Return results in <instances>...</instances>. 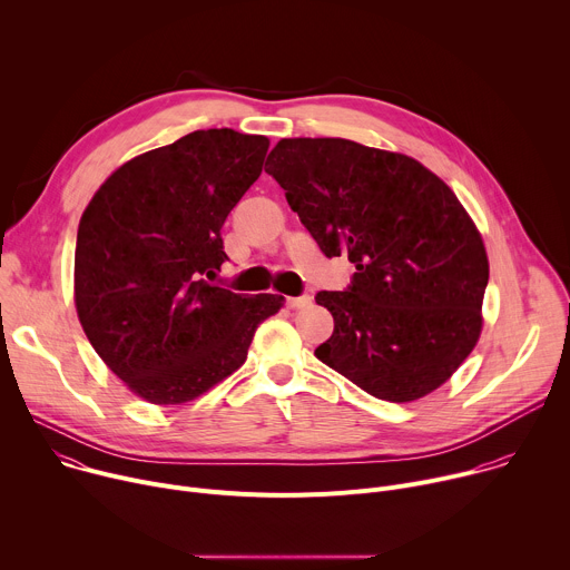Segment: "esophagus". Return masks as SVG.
<instances>
[{"instance_id": "esophagus-1", "label": "esophagus", "mask_w": 570, "mask_h": 570, "mask_svg": "<svg viewBox=\"0 0 570 570\" xmlns=\"http://www.w3.org/2000/svg\"><path fill=\"white\" fill-rule=\"evenodd\" d=\"M286 304L291 308H304L311 304V295H297V297H286Z\"/></svg>"}]
</instances>
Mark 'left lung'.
Masks as SVG:
<instances>
[{
    "instance_id": "left-lung-1",
    "label": "left lung",
    "mask_w": 570,
    "mask_h": 570,
    "mask_svg": "<svg viewBox=\"0 0 570 570\" xmlns=\"http://www.w3.org/2000/svg\"><path fill=\"white\" fill-rule=\"evenodd\" d=\"M266 174L324 257L356 266L345 291L315 295L334 315L315 356L383 401L440 387L480 336L490 279L455 194L413 157L336 137L279 139Z\"/></svg>"
}]
</instances>
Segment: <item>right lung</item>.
Masks as SVG:
<instances>
[{
  "instance_id": "obj_1",
  "label": "right lung",
  "mask_w": 570,
  "mask_h": 570,
  "mask_svg": "<svg viewBox=\"0 0 570 570\" xmlns=\"http://www.w3.org/2000/svg\"><path fill=\"white\" fill-rule=\"evenodd\" d=\"M264 135L194 130L119 167L80 218L78 320L104 363L141 399L185 403L246 363L282 295L209 279L227 262L220 227L262 176Z\"/></svg>"
}]
</instances>
